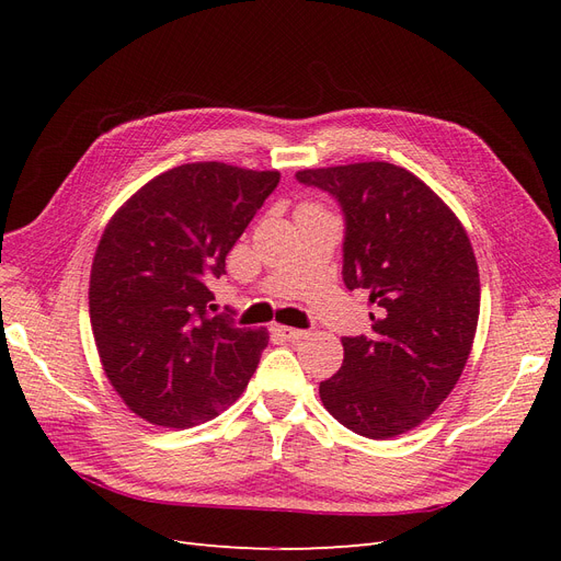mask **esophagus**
Here are the masks:
<instances>
[{
	"instance_id": "obj_1",
	"label": "esophagus",
	"mask_w": 561,
	"mask_h": 561,
	"mask_svg": "<svg viewBox=\"0 0 561 561\" xmlns=\"http://www.w3.org/2000/svg\"><path fill=\"white\" fill-rule=\"evenodd\" d=\"M276 334L283 336L285 342H299V339L307 336V330H297V328H287V325H276Z\"/></svg>"
}]
</instances>
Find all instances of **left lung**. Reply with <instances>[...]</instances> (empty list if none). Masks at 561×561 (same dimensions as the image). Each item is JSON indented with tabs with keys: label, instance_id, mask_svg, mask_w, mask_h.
I'll use <instances>...</instances> for the list:
<instances>
[{
	"label": "left lung",
	"instance_id": "8db88e82",
	"mask_svg": "<svg viewBox=\"0 0 561 561\" xmlns=\"http://www.w3.org/2000/svg\"><path fill=\"white\" fill-rule=\"evenodd\" d=\"M295 178L342 208L344 285L375 307L369 334L342 336L344 365L320 381V400L363 437L412 431L451 393L478 330L480 274L468 233L437 194L393 163Z\"/></svg>",
	"mask_w": 561,
	"mask_h": 561
}]
</instances>
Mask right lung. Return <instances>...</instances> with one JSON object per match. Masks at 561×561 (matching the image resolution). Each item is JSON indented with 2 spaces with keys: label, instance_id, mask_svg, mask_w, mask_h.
Instances as JSON below:
<instances>
[{
  "label": "right lung",
  "instance_id": "1",
  "mask_svg": "<svg viewBox=\"0 0 561 561\" xmlns=\"http://www.w3.org/2000/svg\"><path fill=\"white\" fill-rule=\"evenodd\" d=\"M280 173L217 161L147 182L107 225L91 268V325L105 375L130 410L165 428L210 421L243 393L266 330L213 316L227 252Z\"/></svg>",
  "mask_w": 561,
  "mask_h": 561
}]
</instances>
